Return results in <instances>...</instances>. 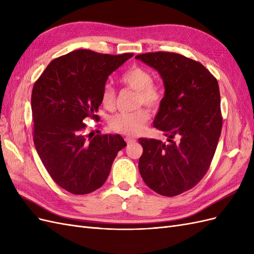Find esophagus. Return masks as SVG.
I'll use <instances>...</instances> for the list:
<instances>
[{
    "label": "esophagus",
    "mask_w": 254,
    "mask_h": 254,
    "mask_svg": "<svg viewBox=\"0 0 254 254\" xmlns=\"http://www.w3.org/2000/svg\"><path fill=\"white\" fill-rule=\"evenodd\" d=\"M125 141L127 144H130V143H134L136 140L133 139V137H130V136H126L125 137Z\"/></svg>",
    "instance_id": "obj_1"
}]
</instances>
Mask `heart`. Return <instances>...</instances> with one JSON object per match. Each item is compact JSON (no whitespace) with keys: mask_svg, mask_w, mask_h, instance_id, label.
Instances as JSON below:
<instances>
[{"mask_svg":"<svg viewBox=\"0 0 254 254\" xmlns=\"http://www.w3.org/2000/svg\"><path fill=\"white\" fill-rule=\"evenodd\" d=\"M121 82L128 89L136 91V106L144 105L150 109H157L163 102L164 89L161 83L153 81L151 73L145 67L133 65L122 74ZM114 89L106 84L101 93V104L107 110H112L115 106ZM150 119L149 112L140 108L132 112H121L114 114L109 121L110 128L115 132L127 135L141 133Z\"/></svg>","mask_w":254,"mask_h":254,"instance_id":"obj_1","label":"heart"}]
</instances>
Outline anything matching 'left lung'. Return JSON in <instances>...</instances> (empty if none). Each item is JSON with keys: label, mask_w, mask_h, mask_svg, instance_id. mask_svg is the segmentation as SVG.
<instances>
[{"label": "left lung", "mask_w": 254, "mask_h": 254, "mask_svg": "<svg viewBox=\"0 0 254 254\" xmlns=\"http://www.w3.org/2000/svg\"><path fill=\"white\" fill-rule=\"evenodd\" d=\"M155 67L165 95L153 126L168 144L140 139L139 171L156 193L173 197L193 189L209 171L222 127L217 79L199 61L172 52L140 54Z\"/></svg>", "instance_id": "obj_1"}]
</instances>
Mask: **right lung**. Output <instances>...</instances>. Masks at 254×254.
<instances>
[{
	"mask_svg": "<svg viewBox=\"0 0 254 254\" xmlns=\"http://www.w3.org/2000/svg\"><path fill=\"white\" fill-rule=\"evenodd\" d=\"M132 56L76 50L52 60L34 84L37 152L52 179L72 194L101 188L118 152L126 146L120 134L88 132L83 121L101 120L96 112L107 78Z\"/></svg>",
	"mask_w": 254,
	"mask_h": 254,
	"instance_id": "1",
	"label": "right lung"
}]
</instances>
